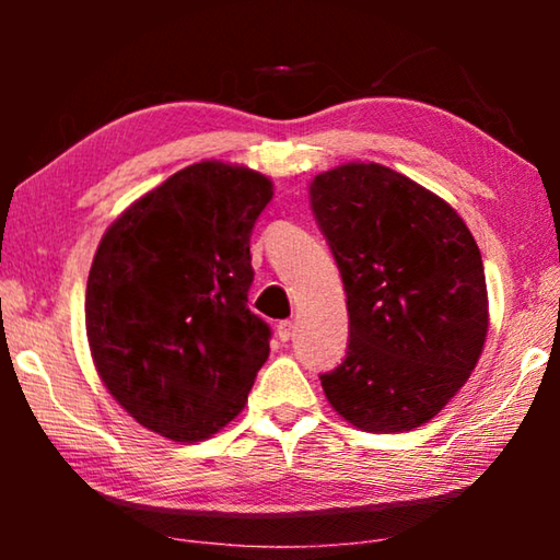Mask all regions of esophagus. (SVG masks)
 Segmentation results:
<instances>
[{
    "label": "esophagus",
    "instance_id": "34e87169",
    "mask_svg": "<svg viewBox=\"0 0 560 560\" xmlns=\"http://www.w3.org/2000/svg\"><path fill=\"white\" fill-rule=\"evenodd\" d=\"M277 336H279V340H283V343H287V340L293 336V324H291V320H279Z\"/></svg>",
    "mask_w": 560,
    "mask_h": 560
}]
</instances>
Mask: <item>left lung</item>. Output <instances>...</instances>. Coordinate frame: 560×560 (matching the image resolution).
Segmentation results:
<instances>
[{"label": "left lung", "mask_w": 560, "mask_h": 560, "mask_svg": "<svg viewBox=\"0 0 560 560\" xmlns=\"http://www.w3.org/2000/svg\"><path fill=\"white\" fill-rule=\"evenodd\" d=\"M308 195L348 299L346 358L320 375L328 402L365 432L420 428L485 348L479 246L447 202L377 163L320 173Z\"/></svg>", "instance_id": "1"}]
</instances>
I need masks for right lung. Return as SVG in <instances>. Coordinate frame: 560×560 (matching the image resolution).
<instances>
[{"instance_id":"right-lung-1","label":"right lung","mask_w":560,"mask_h":560,"mask_svg":"<svg viewBox=\"0 0 560 560\" xmlns=\"http://www.w3.org/2000/svg\"><path fill=\"white\" fill-rule=\"evenodd\" d=\"M273 197L254 170H179L108 226L91 264L86 334L108 393L175 442L242 412L271 328L246 306L249 240Z\"/></svg>"}]
</instances>
